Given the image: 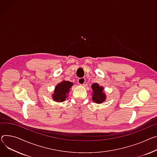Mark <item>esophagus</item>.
Wrapping results in <instances>:
<instances>
[{
  "mask_svg": "<svg viewBox=\"0 0 157 157\" xmlns=\"http://www.w3.org/2000/svg\"><path fill=\"white\" fill-rule=\"evenodd\" d=\"M78 82L79 85H84L85 82V78H81L78 79Z\"/></svg>",
  "mask_w": 157,
  "mask_h": 157,
  "instance_id": "34e87169",
  "label": "esophagus"
}]
</instances>
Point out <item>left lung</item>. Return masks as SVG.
Wrapping results in <instances>:
<instances>
[{
  "instance_id": "obj_1",
  "label": "left lung",
  "mask_w": 157,
  "mask_h": 157,
  "mask_svg": "<svg viewBox=\"0 0 157 157\" xmlns=\"http://www.w3.org/2000/svg\"><path fill=\"white\" fill-rule=\"evenodd\" d=\"M91 88L93 94L92 95V100L96 103H101L106 99V95L103 92V87L100 86L97 83L92 85Z\"/></svg>"
}]
</instances>
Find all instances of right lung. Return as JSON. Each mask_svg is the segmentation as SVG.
<instances>
[{
	"mask_svg": "<svg viewBox=\"0 0 157 157\" xmlns=\"http://www.w3.org/2000/svg\"><path fill=\"white\" fill-rule=\"evenodd\" d=\"M73 85V83L69 81H62L56 86L52 99L56 101H64L68 96L70 88Z\"/></svg>",
	"mask_w": 157,
	"mask_h": 157,
	"instance_id": "right-lung-1",
	"label": "right lung"
}]
</instances>
